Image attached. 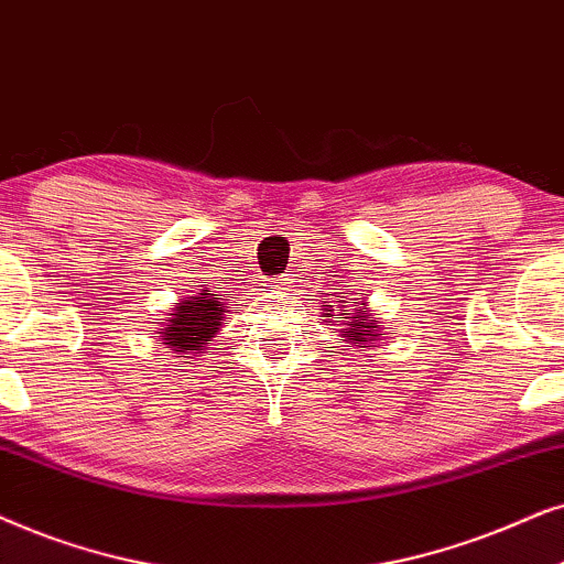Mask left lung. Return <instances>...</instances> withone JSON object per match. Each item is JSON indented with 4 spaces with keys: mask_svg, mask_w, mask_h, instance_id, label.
Listing matches in <instances>:
<instances>
[{
    "mask_svg": "<svg viewBox=\"0 0 564 564\" xmlns=\"http://www.w3.org/2000/svg\"><path fill=\"white\" fill-rule=\"evenodd\" d=\"M360 312L358 310V314L356 317H352V325H350V329H348V340H356V343H369V340H377L379 337V333L377 329L381 327V325H377V319H371V317H360Z\"/></svg>",
    "mask_w": 564,
    "mask_h": 564,
    "instance_id": "1",
    "label": "left lung"
}]
</instances>
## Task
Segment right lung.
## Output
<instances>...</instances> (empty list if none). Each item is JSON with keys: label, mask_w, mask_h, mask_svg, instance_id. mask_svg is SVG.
Here are the masks:
<instances>
[{"label": "right lung", "mask_w": 564, "mask_h": 564, "mask_svg": "<svg viewBox=\"0 0 564 564\" xmlns=\"http://www.w3.org/2000/svg\"><path fill=\"white\" fill-rule=\"evenodd\" d=\"M224 304L216 302V294H200L183 302L175 310V317L170 319L167 329L162 333L164 345L180 352L204 350L208 337H214L221 325Z\"/></svg>", "instance_id": "1"}]
</instances>
